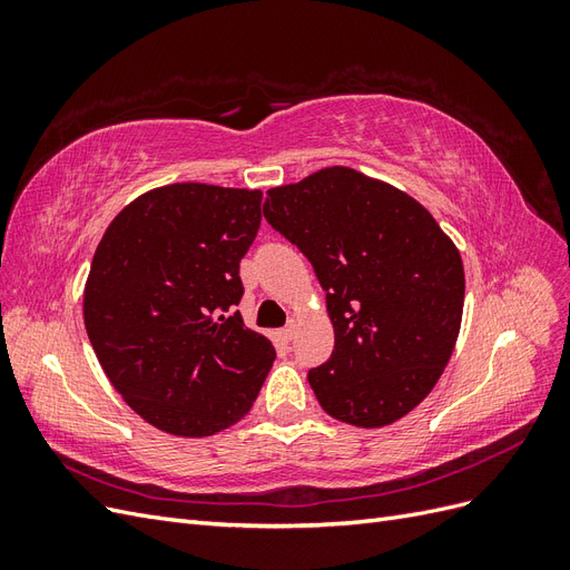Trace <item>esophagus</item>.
<instances>
[{
    "label": "esophagus",
    "mask_w": 570,
    "mask_h": 570,
    "mask_svg": "<svg viewBox=\"0 0 570 570\" xmlns=\"http://www.w3.org/2000/svg\"><path fill=\"white\" fill-rule=\"evenodd\" d=\"M295 333H297V321H289V323L283 327V331H281V337L289 342L292 337H295Z\"/></svg>",
    "instance_id": "34e87169"
}]
</instances>
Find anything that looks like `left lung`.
<instances>
[{
  "instance_id": "obj_1",
  "label": "left lung",
  "mask_w": 570,
  "mask_h": 570,
  "mask_svg": "<svg viewBox=\"0 0 570 570\" xmlns=\"http://www.w3.org/2000/svg\"><path fill=\"white\" fill-rule=\"evenodd\" d=\"M264 216L312 262L335 350L308 371L333 419L381 428L419 406L450 361L463 314V264L425 206L333 166L266 193Z\"/></svg>"
}]
</instances>
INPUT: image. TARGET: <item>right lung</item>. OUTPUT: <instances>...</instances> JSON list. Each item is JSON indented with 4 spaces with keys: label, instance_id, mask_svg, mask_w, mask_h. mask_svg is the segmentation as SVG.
Returning <instances> with one entry per match:
<instances>
[{
    "label": "right lung",
    "instance_id": "add662e5",
    "mask_svg": "<svg viewBox=\"0 0 570 570\" xmlns=\"http://www.w3.org/2000/svg\"><path fill=\"white\" fill-rule=\"evenodd\" d=\"M258 226V189L176 183L130 202L95 252L85 331L116 392L164 433L237 423L273 366V344L237 312Z\"/></svg>",
    "mask_w": 570,
    "mask_h": 570
}]
</instances>
